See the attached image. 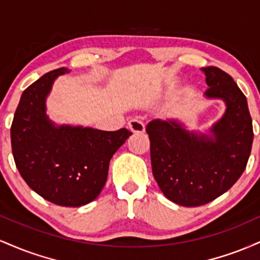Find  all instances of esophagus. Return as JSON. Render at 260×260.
I'll list each match as a JSON object with an SVG mask.
<instances>
[{
  "label": "esophagus",
  "instance_id": "obj_1",
  "mask_svg": "<svg viewBox=\"0 0 260 260\" xmlns=\"http://www.w3.org/2000/svg\"><path fill=\"white\" fill-rule=\"evenodd\" d=\"M128 128L133 133H143L145 131V126L142 121L139 120H131L128 122Z\"/></svg>",
  "mask_w": 260,
  "mask_h": 260
}]
</instances>
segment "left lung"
Here are the masks:
<instances>
[{
  "label": "left lung",
  "mask_w": 260,
  "mask_h": 260,
  "mask_svg": "<svg viewBox=\"0 0 260 260\" xmlns=\"http://www.w3.org/2000/svg\"><path fill=\"white\" fill-rule=\"evenodd\" d=\"M207 99L225 103L222 117L209 133L188 131L177 120L147 124L151 169L166 198L182 207H199L223 194L243 174L253 143L248 104L231 76L217 67L202 68Z\"/></svg>",
  "instance_id": "obj_1"
}]
</instances>
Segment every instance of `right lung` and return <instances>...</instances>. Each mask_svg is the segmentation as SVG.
<instances>
[{"label":"right lung","mask_w":260,"mask_h":260,"mask_svg":"<svg viewBox=\"0 0 260 260\" xmlns=\"http://www.w3.org/2000/svg\"><path fill=\"white\" fill-rule=\"evenodd\" d=\"M68 72L51 71L23 91L11 127L12 153L23 180L39 196L61 207H82L100 194L110 160L132 133L50 120L46 98L55 79Z\"/></svg>","instance_id":"obj_1"}]
</instances>
